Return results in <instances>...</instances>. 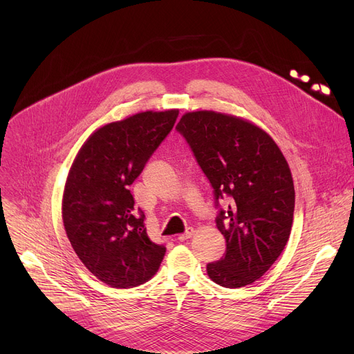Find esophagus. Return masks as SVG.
I'll return each mask as SVG.
<instances>
[{"mask_svg": "<svg viewBox=\"0 0 354 354\" xmlns=\"http://www.w3.org/2000/svg\"><path fill=\"white\" fill-rule=\"evenodd\" d=\"M193 232H194V230H193L192 227H187V228H186V231H185L182 235H179V236H178V239H179V241H185V239L190 238V236L193 235Z\"/></svg>", "mask_w": 354, "mask_h": 354, "instance_id": "obj_1", "label": "esophagus"}]
</instances>
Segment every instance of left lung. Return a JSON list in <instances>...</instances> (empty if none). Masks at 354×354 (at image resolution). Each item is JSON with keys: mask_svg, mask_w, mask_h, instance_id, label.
Segmentation results:
<instances>
[{"mask_svg": "<svg viewBox=\"0 0 354 354\" xmlns=\"http://www.w3.org/2000/svg\"><path fill=\"white\" fill-rule=\"evenodd\" d=\"M176 131L213 187L216 224L227 242L207 274L227 288L252 284L276 262L290 236L295 193L288 164L269 134L235 116L186 113ZM221 199L229 201L225 209Z\"/></svg>", "mask_w": 354, "mask_h": 354, "instance_id": "8db88e82", "label": "left lung"}]
</instances>
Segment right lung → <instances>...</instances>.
Here are the masks:
<instances>
[{"label": "right lung", "instance_id": "1", "mask_svg": "<svg viewBox=\"0 0 354 354\" xmlns=\"http://www.w3.org/2000/svg\"><path fill=\"white\" fill-rule=\"evenodd\" d=\"M179 111L142 112L96 130L67 178L63 223L86 269L116 288L153 277L167 248L151 241L130 185L174 129Z\"/></svg>", "mask_w": 354, "mask_h": 354}]
</instances>
